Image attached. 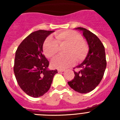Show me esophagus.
Here are the masks:
<instances>
[{
    "instance_id": "34e87169",
    "label": "esophagus",
    "mask_w": 120,
    "mask_h": 120,
    "mask_svg": "<svg viewBox=\"0 0 120 120\" xmlns=\"http://www.w3.org/2000/svg\"><path fill=\"white\" fill-rule=\"evenodd\" d=\"M64 71H65L64 70H58V73H61V72H64Z\"/></svg>"
}]
</instances>
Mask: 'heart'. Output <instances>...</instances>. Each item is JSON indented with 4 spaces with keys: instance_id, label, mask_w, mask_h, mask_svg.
Wrapping results in <instances>:
<instances>
[{
    "instance_id": "1",
    "label": "heart",
    "mask_w": 120,
    "mask_h": 120,
    "mask_svg": "<svg viewBox=\"0 0 120 120\" xmlns=\"http://www.w3.org/2000/svg\"><path fill=\"white\" fill-rule=\"evenodd\" d=\"M55 40L49 37L44 44L43 50L45 56L53 58L58 52L59 45L68 44L65 51V56H58L54 59L51 65L53 68L65 70L83 58L86 52V45L79 34L73 30H64L55 34Z\"/></svg>"
}]
</instances>
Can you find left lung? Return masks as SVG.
Masks as SVG:
<instances>
[{"instance_id": "8db88e82", "label": "left lung", "mask_w": 120, "mask_h": 120, "mask_svg": "<svg viewBox=\"0 0 120 120\" xmlns=\"http://www.w3.org/2000/svg\"><path fill=\"white\" fill-rule=\"evenodd\" d=\"M83 34L88 45L89 50L83 62L76 67L74 79L68 84L72 89L82 94L88 93L96 88L101 82L106 67L105 50L98 37L83 27H76Z\"/></svg>"}]
</instances>
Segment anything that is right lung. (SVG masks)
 <instances>
[{
  "instance_id": "obj_1",
  "label": "right lung",
  "mask_w": 120,
  "mask_h": 120,
  "mask_svg": "<svg viewBox=\"0 0 120 120\" xmlns=\"http://www.w3.org/2000/svg\"><path fill=\"white\" fill-rule=\"evenodd\" d=\"M54 30H39L31 33L18 47L14 72L20 87L32 97L43 96L50 88L58 70L48 69L49 62L43 54V46Z\"/></svg>"
}]
</instances>
